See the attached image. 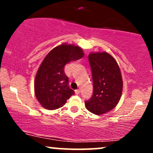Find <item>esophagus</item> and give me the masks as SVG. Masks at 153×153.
<instances>
[{
	"label": "esophagus",
	"mask_w": 153,
	"mask_h": 153,
	"mask_svg": "<svg viewBox=\"0 0 153 153\" xmlns=\"http://www.w3.org/2000/svg\"><path fill=\"white\" fill-rule=\"evenodd\" d=\"M75 94H80V90H79V89H77V90H75Z\"/></svg>",
	"instance_id": "1"
}]
</instances>
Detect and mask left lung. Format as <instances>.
I'll use <instances>...</instances> for the list:
<instances>
[{
  "label": "left lung",
  "instance_id": "8db88e82",
  "mask_svg": "<svg viewBox=\"0 0 153 153\" xmlns=\"http://www.w3.org/2000/svg\"><path fill=\"white\" fill-rule=\"evenodd\" d=\"M92 72L94 91L85 101L89 111L101 115L113 109L122 96L123 82L117 61L107 52H96L88 55Z\"/></svg>",
  "mask_w": 153,
  "mask_h": 153
}]
</instances>
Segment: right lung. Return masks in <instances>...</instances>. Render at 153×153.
<instances>
[{
	"label": "right lung",
	"instance_id": "obj_1",
	"mask_svg": "<svg viewBox=\"0 0 153 153\" xmlns=\"http://www.w3.org/2000/svg\"><path fill=\"white\" fill-rule=\"evenodd\" d=\"M82 49L71 45L54 47L44 59L35 77V96L40 104L49 110L64 106L74 91L69 87V79L65 73V65L82 58Z\"/></svg>",
	"mask_w": 153,
	"mask_h": 153
}]
</instances>
